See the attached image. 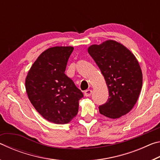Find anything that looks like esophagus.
<instances>
[{
	"instance_id": "1",
	"label": "esophagus",
	"mask_w": 160,
	"mask_h": 160,
	"mask_svg": "<svg viewBox=\"0 0 160 160\" xmlns=\"http://www.w3.org/2000/svg\"><path fill=\"white\" fill-rule=\"evenodd\" d=\"M92 91L91 90H87L85 91L84 94H85V96H86V97H90L92 94Z\"/></svg>"
}]
</instances>
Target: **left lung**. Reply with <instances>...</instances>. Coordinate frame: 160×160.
<instances>
[{"label":"left lung","instance_id":"8db88e82","mask_svg":"<svg viewBox=\"0 0 160 160\" xmlns=\"http://www.w3.org/2000/svg\"><path fill=\"white\" fill-rule=\"evenodd\" d=\"M88 53L106 81L109 98L99 107V113L110 118L128 113L138 99L142 74L135 56L123 44L107 40L88 48Z\"/></svg>","mask_w":160,"mask_h":160}]
</instances>
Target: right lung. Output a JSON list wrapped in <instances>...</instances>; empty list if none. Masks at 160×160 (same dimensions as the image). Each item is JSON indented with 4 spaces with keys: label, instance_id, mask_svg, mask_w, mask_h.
<instances>
[{
    "label": "right lung",
    "instance_id": "obj_1",
    "mask_svg": "<svg viewBox=\"0 0 160 160\" xmlns=\"http://www.w3.org/2000/svg\"><path fill=\"white\" fill-rule=\"evenodd\" d=\"M72 47H55L40 54L25 80L27 93L38 112L56 124L69 123L77 115L83 94L65 74Z\"/></svg>",
    "mask_w": 160,
    "mask_h": 160
}]
</instances>
